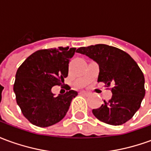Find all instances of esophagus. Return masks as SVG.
I'll list each match as a JSON object with an SVG mask.
<instances>
[{
	"mask_svg": "<svg viewBox=\"0 0 151 151\" xmlns=\"http://www.w3.org/2000/svg\"><path fill=\"white\" fill-rule=\"evenodd\" d=\"M80 94L82 95H86V96H89V95H90V93H89V92L84 91H83L80 92Z\"/></svg>",
	"mask_w": 151,
	"mask_h": 151,
	"instance_id": "esophagus-1",
	"label": "esophagus"
}]
</instances>
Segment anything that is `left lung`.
Segmentation results:
<instances>
[{"label":"left lung","mask_w":151,"mask_h":151,"mask_svg":"<svg viewBox=\"0 0 151 151\" xmlns=\"http://www.w3.org/2000/svg\"><path fill=\"white\" fill-rule=\"evenodd\" d=\"M77 52L98 64V82L112 86L111 99L93 109L94 116L111 125H120L129 120L140 108L146 92L143 73L135 60L125 52L106 44L82 47Z\"/></svg>","instance_id":"obj_1"}]
</instances>
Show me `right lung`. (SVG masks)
<instances>
[{
    "label": "right lung",
    "instance_id": "1",
    "mask_svg": "<svg viewBox=\"0 0 151 151\" xmlns=\"http://www.w3.org/2000/svg\"><path fill=\"white\" fill-rule=\"evenodd\" d=\"M76 52L75 47H69L39 50L18 69L14 91L23 116L31 124L42 128L51 126L66 115L78 92L70 90L55 96L52 88L64 83L69 60Z\"/></svg>",
    "mask_w": 151,
    "mask_h": 151
}]
</instances>
